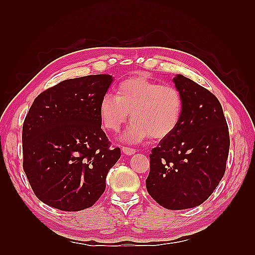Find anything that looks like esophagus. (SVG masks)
Masks as SVG:
<instances>
[{"mask_svg": "<svg viewBox=\"0 0 255 255\" xmlns=\"http://www.w3.org/2000/svg\"><path fill=\"white\" fill-rule=\"evenodd\" d=\"M122 151H123V153L126 154V155H132V154L136 153V150L131 149V148H127V147H123Z\"/></svg>", "mask_w": 255, "mask_h": 255, "instance_id": "34e87169", "label": "esophagus"}]
</instances>
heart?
<instances>
[{"label": "heart", "instance_id": "obj_1", "mask_svg": "<svg viewBox=\"0 0 255 255\" xmlns=\"http://www.w3.org/2000/svg\"><path fill=\"white\" fill-rule=\"evenodd\" d=\"M183 110V96L177 88L144 77L122 81L116 96L105 94L99 106L103 127L113 132L121 130L131 115L133 122L122 137L129 143H139L150 136L158 140L169 137L180 125Z\"/></svg>", "mask_w": 255, "mask_h": 255}]
</instances>
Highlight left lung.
<instances>
[{
    "label": "left lung",
    "mask_w": 255,
    "mask_h": 255,
    "mask_svg": "<svg viewBox=\"0 0 255 255\" xmlns=\"http://www.w3.org/2000/svg\"><path fill=\"white\" fill-rule=\"evenodd\" d=\"M184 110L176 130L150 154L147 191L171 210L203 204L226 171L230 139L220 103L211 92L182 74L173 78Z\"/></svg>",
    "instance_id": "left-lung-1"
}]
</instances>
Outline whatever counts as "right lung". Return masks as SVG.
I'll use <instances>...</instances> for the list:
<instances>
[{
  "instance_id": "obj_1",
  "label": "right lung",
  "mask_w": 255,
  "mask_h": 255,
  "mask_svg": "<svg viewBox=\"0 0 255 255\" xmlns=\"http://www.w3.org/2000/svg\"><path fill=\"white\" fill-rule=\"evenodd\" d=\"M110 74L62 81L38 95L23 125V167L42 203L64 211L93 206L121 158L102 130L99 106Z\"/></svg>"
}]
</instances>
